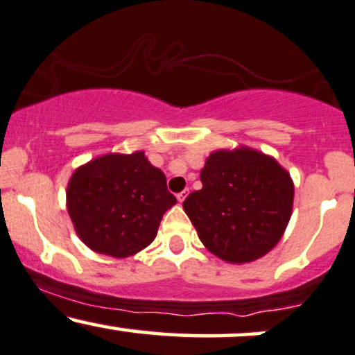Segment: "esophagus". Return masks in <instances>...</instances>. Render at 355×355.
Returning a JSON list of instances; mask_svg holds the SVG:
<instances>
[{
    "mask_svg": "<svg viewBox=\"0 0 355 355\" xmlns=\"http://www.w3.org/2000/svg\"><path fill=\"white\" fill-rule=\"evenodd\" d=\"M187 195H189V190H183V191H180V193H177V200L182 203L183 200L187 198Z\"/></svg>",
    "mask_w": 355,
    "mask_h": 355,
    "instance_id": "obj_1",
    "label": "esophagus"
}]
</instances>
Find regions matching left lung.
I'll return each mask as SVG.
<instances>
[{
	"label": "left lung",
	"instance_id": "8db88e82",
	"mask_svg": "<svg viewBox=\"0 0 355 355\" xmlns=\"http://www.w3.org/2000/svg\"><path fill=\"white\" fill-rule=\"evenodd\" d=\"M200 180L183 210L208 251L250 263L276 246L291 218L294 185L275 159L246 147L213 152Z\"/></svg>",
	"mask_w": 355,
	"mask_h": 355
}]
</instances>
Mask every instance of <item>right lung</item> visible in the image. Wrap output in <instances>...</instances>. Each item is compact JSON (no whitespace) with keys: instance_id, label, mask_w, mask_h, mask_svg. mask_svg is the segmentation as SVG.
I'll list each match as a JSON object with an SVG mask.
<instances>
[{"instance_id":"obj_1","label":"right lung","mask_w":355,"mask_h":355,"mask_svg":"<svg viewBox=\"0 0 355 355\" xmlns=\"http://www.w3.org/2000/svg\"><path fill=\"white\" fill-rule=\"evenodd\" d=\"M175 203L164 172L144 152L94 159L79 166L67 185V211L79 238L96 253L114 258L150 245Z\"/></svg>"}]
</instances>
